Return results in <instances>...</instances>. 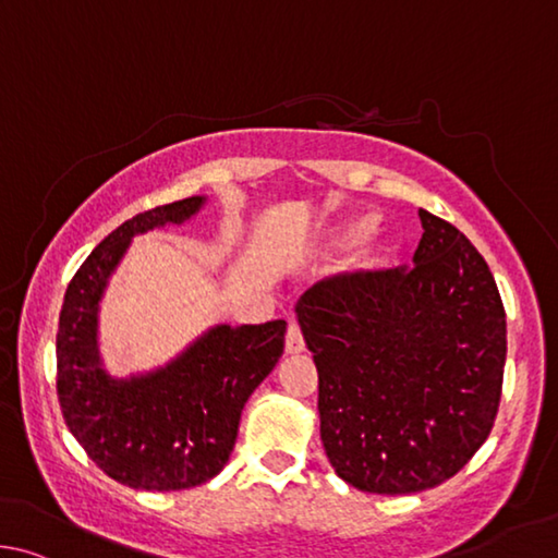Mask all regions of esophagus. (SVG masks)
<instances>
[{
  "mask_svg": "<svg viewBox=\"0 0 558 558\" xmlns=\"http://www.w3.org/2000/svg\"><path fill=\"white\" fill-rule=\"evenodd\" d=\"M304 350V336H301V328L294 318H289V328H287V353L296 355Z\"/></svg>",
  "mask_w": 558,
  "mask_h": 558,
  "instance_id": "esophagus-1",
  "label": "esophagus"
}]
</instances>
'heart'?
I'll list each match as a JSON object with an SVG mask.
<instances>
[{
	"mask_svg": "<svg viewBox=\"0 0 558 558\" xmlns=\"http://www.w3.org/2000/svg\"><path fill=\"white\" fill-rule=\"evenodd\" d=\"M357 228H360V222L350 225V228H343L338 232V238H348V234L355 232ZM383 257H385L383 240H379L375 232H365V234H360L350 264H353L355 269H369V267H375V264H379V259H383Z\"/></svg>",
	"mask_w": 558,
	"mask_h": 558,
	"instance_id": "obj_1",
	"label": "heart"
}]
</instances>
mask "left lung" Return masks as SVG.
Listing matches in <instances>:
<instances>
[{
    "instance_id": "left-lung-1",
    "label": "left lung",
    "mask_w": 558,
    "mask_h": 558,
    "mask_svg": "<svg viewBox=\"0 0 558 558\" xmlns=\"http://www.w3.org/2000/svg\"><path fill=\"white\" fill-rule=\"evenodd\" d=\"M418 218L412 269L336 274L296 304L318 369L320 441L363 493L441 485L500 407L507 324L493 271L451 222Z\"/></svg>"
}]
</instances>
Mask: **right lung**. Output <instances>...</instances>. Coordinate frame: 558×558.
I'll return each mask as SVG.
<instances>
[{
  "instance_id": "obj_1",
  "label": "right lung",
  "mask_w": 558,
  "mask_h": 558,
  "mask_svg": "<svg viewBox=\"0 0 558 558\" xmlns=\"http://www.w3.org/2000/svg\"><path fill=\"white\" fill-rule=\"evenodd\" d=\"M203 195L122 222L90 252L65 289L56 336V389L65 426L100 471L134 490H185L218 475L240 414L284 353L287 320L215 326L151 373L112 377L97 350V308L134 234L181 225Z\"/></svg>"
}]
</instances>
